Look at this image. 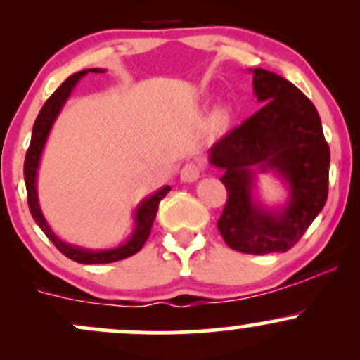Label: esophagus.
<instances>
[{
	"mask_svg": "<svg viewBox=\"0 0 360 360\" xmlns=\"http://www.w3.org/2000/svg\"><path fill=\"white\" fill-rule=\"evenodd\" d=\"M201 172H203V166L200 162H188L181 169V181L184 183H193V181L200 179Z\"/></svg>",
	"mask_w": 360,
	"mask_h": 360,
	"instance_id": "1",
	"label": "esophagus"
}]
</instances>
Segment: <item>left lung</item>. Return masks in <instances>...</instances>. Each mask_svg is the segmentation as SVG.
<instances>
[{
    "mask_svg": "<svg viewBox=\"0 0 360 360\" xmlns=\"http://www.w3.org/2000/svg\"><path fill=\"white\" fill-rule=\"evenodd\" d=\"M252 74L262 108L210 148V162L225 172L223 240L233 250L264 255L291 249L323 210L330 148L315 105L292 82L266 69ZM255 170L276 172L288 184L286 207L267 210L255 201Z\"/></svg>",
    "mask_w": 360,
    "mask_h": 360,
    "instance_id": "left-lung-1",
    "label": "left lung"
}]
</instances>
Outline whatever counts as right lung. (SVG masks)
Segmentation results:
<instances>
[{"label": "right lung", "mask_w": 360, "mask_h": 360, "mask_svg": "<svg viewBox=\"0 0 360 360\" xmlns=\"http://www.w3.org/2000/svg\"><path fill=\"white\" fill-rule=\"evenodd\" d=\"M88 72H105L103 69H84V71L72 74L65 79L62 84L53 91V94L45 101V105L40 110L39 117H37L34 123V130H32V140L30 147H28L27 155H25V166H23V174H25V186H27V198H28V208H30L32 217L37 225L42 229V232L47 235L49 240L59 249L65 257H69L74 262L79 264H110L117 262V260L127 259L130 255L137 254L142 249L143 243L150 235V229L154 225L157 210H159V203L166 194L171 191V186H164L162 189L152 194V196L146 198L137 206L135 210V229L131 232L130 238L122 245L115 247V249L108 250H89L84 247H76L71 243H65L60 240L56 233L52 232V229L49 226V223L45 221L42 210H40L39 198H37V169L40 164V155H42L44 146L47 142L49 134H51V128L56 122L57 115L60 113L62 106L68 101V98L71 96L74 86L77 84V81L82 76H86Z\"/></svg>", "instance_id": "add662e5"}]
</instances>
